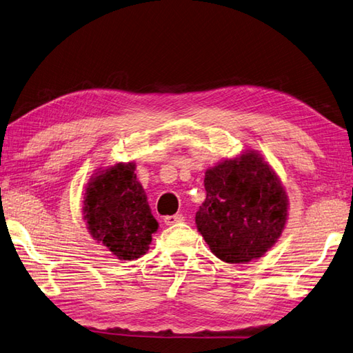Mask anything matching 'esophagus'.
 Segmentation results:
<instances>
[{
  "mask_svg": "<svg viewBox=\"0 0 353 353\" xmlns=\"http://www.w3.org/2000/svg\"><path fill=\"white\" fill-rule=\"evenodd\" d=\"M183 221H184L183 214H174V216L164 217V223H166V225H175V223L183 222Z\"/></svg>",
  "mask_w": 353,
  "mask_h": 353,
  "instance_id": "esophagus-1",
  "label": "esophagus"
}]
</instances>
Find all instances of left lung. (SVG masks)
<instances>
[{
	"label": "left lung",
	"instance_id": "obj_1",
	"mask_svg": "<svg viewBox=\"0 0 353 353\" xmlns=\"http://www.w3.org/2000/svg\"><path fill=\"white\" fill-rule=\"evenodd\" d=\"M207 198L196 226L211 252L231 264L264 255L283 234L288 199L275 172L255 151L205 172Z\"/></svg>",
	"mask_w": 353,
	"mask_h": 353
}]
</instances>
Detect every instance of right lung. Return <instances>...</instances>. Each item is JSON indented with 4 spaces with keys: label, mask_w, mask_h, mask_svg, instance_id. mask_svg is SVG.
<instances>
[{
    "label": "right lung",
    "mask_w": 353,
    "mask_h": 353,
    "mask_svg": "<svg viewBox=\"0 0 353 353\" xmlns=\"http://www.w3.org/2000/svg\"><path fill=\"white\" fill-rule=\"evenodd\" d=\"M134 170V163L101 170L88 184L83 207L93 240L128 261L146 254L159 228Z\"/></svg>",
    "instance_id": "right-lung-1"
}]
</instances>
